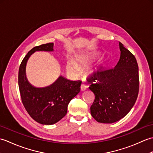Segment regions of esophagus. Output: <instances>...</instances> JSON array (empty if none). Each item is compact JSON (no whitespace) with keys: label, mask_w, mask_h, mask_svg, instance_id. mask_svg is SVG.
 I'll use <instances>...</instances> for the list:
<instances>
[{"label":"esophagus","mask_w":153,"mask_h":153,"mask_svg":"<svg viewBox=\"0 0 153 153\" xmlns=\"http://www.w3.org/2000/svg\"><path fill=\"white\" fill-rule=\"evenodd\" d=\"M80 89H81V91H85L87 89V86L86 85H85V84H82L81 85V87H80Z\"/></svg>","instance_id":"34e87169"}]
</instances>
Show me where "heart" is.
Instances as JSON below:
<instances>
[{
    "label": "heart",
    "instance_id": "b5f03b06",
    "mask_svg": "<svg viewBox=\"0 0 153 153\" xmlns=\"http://www.w3.org/2000/svg\"><path fill=\"white\" fill-rule=\"evenodd\" d=\"M89 58L85 55H80L77 56L76 58V61L70 60L67 62L66 68L68 71L71 73H77L79 71V67L85 65L89 62Z\"/></svg>",
    "mask_w": 153,
    "mask_h": 153
}]
</instances>
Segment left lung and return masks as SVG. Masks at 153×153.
<instances>
[{
  "mask_svg": "<svg viewBox=\"0 0 153 153\" xmlns=\"http://www.w3.org/2000/svg\"><path fill=\"white\" fill-rule=\"evenodd\" d=\"M120 58L114 68H100L87 78L95 95L91 116L98 122L112 123L128 114L137 100L139 69L136 58L119 42Z\"/></svg>",
  "mask_w": 153,
  "mask_h": 153,
  "instance_id": "obj_1",
  "label": "left lung"
}]
</instances>
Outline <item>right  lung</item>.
Instances as JSON below:
<instances>
[{
	"instance_id": "obj_1",
	"label": "right lung",
	"mask_w": 153,
	"mask_h": 153,
	"mask_svg": "<svg viewBox=\"0 0 153 153\" xmlns=\"http://www.w3.org/2000/svg\"><path fill=\"white\" fill-rule=\"evenodd\" d=\"M53 43L35 47L28 52L19 66L18 85L22 101L25 110L35 121L52 125L64 118L68 104L80 91L82 82L71 81L60 76L52 85L37 88L28 82L25 66L29 58L35 51H53Z\"/></svg>"
}]
</instances>
